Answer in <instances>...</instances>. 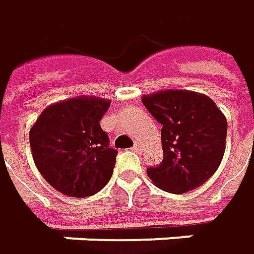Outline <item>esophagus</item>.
<instances>
[{
  "label": "esophagus",
  "mask_w": 254,
  "mask_h": 254,
  "mask_svg": "<svg viewBox=\"0 0 254 254\" xmlns=\"http://www.w3.org/2000/svg\"><path fill=\"white\" fill-rule=\"evenodd\" d=\"M132 149H134L135 152H141V151H142V145H141L139 142H135V144H134V147H132Z\"/></svg>",
  "instance_id": "34e87169"
}]
</instances>
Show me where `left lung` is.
<instances>
[{
    "label": "left lung",
    "mask_w": 254,
    "mask_h": 254,
    "mask_svg": "<svg viewBox=\"0 0 254 254\" xmlns=\"http://www.w3.org/2000/svg\"><path fill=\"white\" fill-rule=\"evenodd\" d=\"M142 103L162 124L163 161L148 178L173 194L191 191L217 172L225 152L228 123L215 102L200 92L165 89L144 95Z\"/></svg>",
    "instance_id": "1"
}]
</instances>
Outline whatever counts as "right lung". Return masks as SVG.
<instances>
[{"instance_id": "1", "label": "right lung", "mask_w": 254, "mask_h": 254, "mask_svg": "<svg viewBox=\"0 0 254 254\" xmlns=\"http://www.w3.org/2000/svg\"><path fill=\"white\" fill-rule=\"evenodd\" d=\"M110 100L76 96L47 106L29 131L37 171L57 191L69 197H88L109 183L117 151L100 119Z\"/></svg>"}]
</instances>
